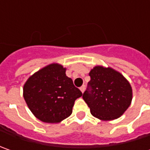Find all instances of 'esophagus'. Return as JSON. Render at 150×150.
<instances>
[{
    "label": "esophagus",
    "instance_id": "obj_1",
    "mask_svg": "<svg viewBox=\"0 0 150 150\" xmlns=\"http://www.w3.org/2000/svg\"><path fill=\"white\" fill-rule=\"evenodd\" d=\"M80 90H81V92H82V93H83L84 91H85V86H84V85H83V86L80 88Z\"/></svg>",
    "mask_w": 150,
    "mask_h": 150
}]
</instances>
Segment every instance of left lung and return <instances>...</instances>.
I'll return each instance as SVG.
<instances>
[{
	"label": "left lung",
	"instance_id": "8db88e82",
	"mask_svg": "<svg viewBox=\"0 0 150 150\" xmlns=\"http://www.w3.org/2000/svg\"><path fill=\"white\" fill-rule=\"evenodd\" d=\"M83 94L91 113L102 120L119 118L129 107L132 88L124 76L110 67H95Z\"/></svg>",
	"mask_w": 150,
	"mask_h": 150
}]
</instances>
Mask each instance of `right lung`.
I'll return each instance as SVG.
<instances>
[{"mask_svg": "<svg viewBox=\"0 0 150 150\" xmlns=\"http://www.w3.org/2000/svg\"><path fill=\"white\" fill-rule=\"evenodd\" d=\"M83 95L72 80L66 76V68L51 64L28 78L23 96L32 112L45 123H59L69 117L75 100Z\"/></svg>", "mask_w": 150, "mask_h": 150, "instance_id": "1", "label": "right lung"}]
</instances>
